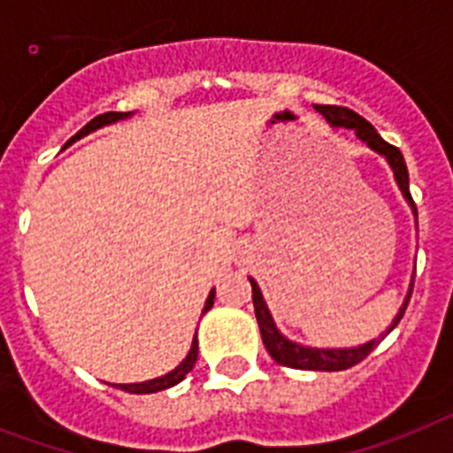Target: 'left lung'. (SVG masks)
<instances>
[{
	"instance_id": "left-lung-1",
	"label": "left lung",
	"mask_w": 453,
	"mask_h": 453,
	"mask_svg": "<svg viewBox=\"0 0 453 453\" xmlns=\"http://www.w3.org/2000/svg\"><path fill=\"white\" fill-rule=\"evenodd\" d=\"M314 109H317V111H319L321 116L333 125V127L353 129L357 139L363 141V143H367L373 152H379V155H383L385 159H388L390 168L395 171V180L396 184H399L401 194H403V198H406L408 204L412 207V214L417 216L415 200H412L411 187H408L406 161H403V155H401L399 148H395V145H390L388 141L380 139V134L372 127V123H367L363 116H357V113L351 111V109L330 107V104H314ZM249 280H250V287H253L255 317H257L262 342H265L266 351H269V356L273 357L275 363L282 365V367H292V369H310V372H342V369H349L353 367V365L360 363V360H365V357H367L369 353L380 344V340H383L390 330H395V326L399 324L403 312H406L408 301H411L415 273H412L411 292H408L406 301H403V305H401L399 312H396L390 328L385 330L379 340H372L367 342V344H360V346H351V349H314V346H303L292 340H287L280 330L275 328L273 317H271L269 308H266V301L265 296H262V292H259L257 282H255L253 278H249Z\"/></svg>"
}]
</instances>
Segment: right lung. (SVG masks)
Segmentation results:
<instances>
[{"instance_id":"obj_1","label":"right lung","mask_w":453,"mask_h":453,"mask_svg":"<svg viewBox=\"0 0 453 453\" xmlns=\"http://www.w3.org/2000/svg\"><path fill=\"white\" fill-rule=\"evenodd\" d=\"M132 113H125V111H107V113H100V116H96L90 123H86L84 127L80 129V132L74 134L73 139L68 141V143L63 145V148H68V145H73L74 141H80L81 136H86V134L96 132V129L104 127V125H111V123H118V120H125V118H129ZM214 305V289L210 292V296H207V303H204V310L203 314L207 312V310ZM196 360H198V340L194 337V342H191V349H188L187 357H184L182 363L178 365V367L173 369V372H168L166 376H159V379H152V380H143V383H129V385H113V388H120V390L125 392H132V395H152V392H159V390H168V388H173V385H178L180 380H184V376H187L191 369H194Z\"/></svg>"}]
</instances>
